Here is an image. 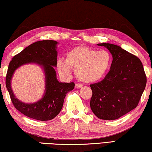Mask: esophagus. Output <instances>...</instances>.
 Wrapping results in <instances>:
<instances>
[{
  "label": "esophagus",
  "instance_id": "obj_1",
  "mask_svg": "<svg viewBox=\"0 0 152 152\" xmlns=\"http://www.w3.org/2000/svg\"><path fill=\"white\" fill-rule=\"evenodd\" d=\"M83 85H81V84H78V83H76L75 85V87L77 88V89H79V88H81L83 87Z\"/></svg>",
  "mask_w": 152,
  "mask_h": 152
}]
</instances>
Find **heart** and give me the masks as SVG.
Wrapping results in <instances>:
<instances>
[{"mask_svg": "<svg viewBox=\"0 0 152 152\" xmlns=\"http://www.w3.org/2000/svg\"><path fill=\"white\" fill-rule=\"evenodd\" d=\"M112 63V54L106 50H98L85 46H78L67 53L65 61H58L57 68L61 74L68 76L71 67L76 69V76L80 81L94 83L107 74Z\"/></svg>", "mask_w": 152, "mask_h": 152, "instance_id": "b5f03b06", "label": "heart"}]
</instances>
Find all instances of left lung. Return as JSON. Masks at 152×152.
I'll use <instances>...</instances> for the list:
<instances>
[{
	"instance_id": "8db88e82",
	"label": "left lung",
	"mask_w": 152,
	"mask_h": 152,
	"mask_svg": "<svg viewBox=\"0 0 152 152\" xmlns=\"http://www.w3.org/2000/svg\"><path fill=\"white\" fill-rule=\"evenodd\" d=\"M105 46L113 55L110 71L104 78L90 85V106L99 119H119L139 104L145 88L147 77L141 60L137 56L112 44Z\"/></svg>"
}]
</instances>
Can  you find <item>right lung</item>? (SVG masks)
Returning <instances> with one entry per match:
<instances>
[{"instance_id": "1", "label": "right lung", "mask_w": 152, "mask_h": 152, "mask_svg": "<svg viewBox=\"0 0 152 152\" xmlns=\"http://www.w3.org/2000/svg\"><path fill=\"white\" fill-rule=\"evenodd\" d=\"M54 40H42L29 45L22 52L13 56L6 75V87L13 105L26 117L39 121L54 119L63 107L66 94L74 88V83H59L56 77L53 66L57 64V52ZM34 62L42 64L46 73V93L37 103L24 104L15 98L10 88V79L15 70L20 65Z\"/></svg>"}]
</instances>
